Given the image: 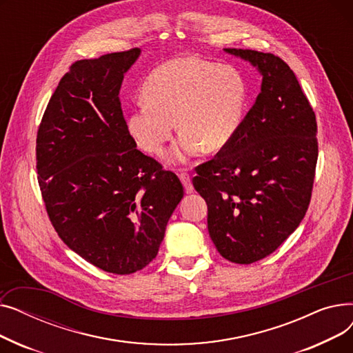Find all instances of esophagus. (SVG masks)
I'll use <instances>...</instances> for the list:
<instances>
[{
    "label": "esophagus",
    "instance_id": "obj_1",
    "mask_svg": "<svg viewBox=\"0 0 353 353\" xmlns=\"http://www.w3.org/2000/svg\"><path fill=\"white\" fill-rule=\"evenodd\" d=\"M180 180H181V183H183L184 190H186L188 193H192V192H193V184H192L190 176H189L188 173H181V174H180Z\"/></svg>",
    "mask_w": 353,
    "mask_h": 353
}]
</instances>
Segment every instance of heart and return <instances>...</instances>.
Masks as SVG:
<instances>
[{
  "mask_svg": "<svg viewBox=\"0 0 353 353\" xmlns=\"http://www.w3.org/2000/svg\"><path fill=\"white\" fill-rule=\"evenodd\" d=\"M144 96L128 116L130 134L148 153L161 152L177 125L179 140L165 154L169 163L228 145L243 123L248 83L236 67L196 57L159 65L144 83Z\"/></svg>",
  "mask_w": 353,
  "mask_h": 353,
  "instance_id": "b5f03b06",
  "label": "heart"
}]
</instances>
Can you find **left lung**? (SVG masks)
<instances>
[{"label": "left lung", "instance_id": "1", "mask_svg": "<svg viewBox=\"0 0 353 353\" xmlns=\"http://www.w3.org/2000/svg\"><path fill=\"white\" fill-rule=\"evenodd\" d=\"M262 76L261 92L233 140L197 167L217 252L250 265L273 253L306 214L318 161L316 117L290 67L270 52L225 48Z\"/></svg>", "mask_w": 353, "mask_h": 353}]
</instances>
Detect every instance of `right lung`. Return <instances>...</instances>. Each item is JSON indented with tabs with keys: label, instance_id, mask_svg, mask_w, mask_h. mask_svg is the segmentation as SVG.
Returning a JSON list of instances; mask_svg holds the SVG:
<instances>
[{
	"label": "right lung",
	"instance_id": "add662e5",
	"mask_svg": "<svg viewBox=\"0 0 353 353\" xmlns=\"http://www.w3.org/2000/svg\"><path fill=\"white\" fill-rule=\"evenodd\" d=\"M140 48L76 61L51 96L37 133V172L51 223L84 261L116 274L159 253L183 199L179 177L137 150L120 88Z\"/></svg>",
	"mask_w": 353,
	"mask_h": 353
}]
</instances>
